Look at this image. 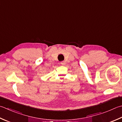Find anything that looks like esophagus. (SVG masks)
Returning a JSON list of instances; mask_svg holds the SVG:
<instances>
[{
    "instance_id": "esophagus-1",
    "label": "esophagus",
    "mask_w": 122,
    "mask_h": 122,
    "mask_svg": "<svg viewBox=\"0 0 122 122\" xmlns=\"http://www.w3.org/2000/svg\"><path fill=\"white\" fill-rule=\"evenodd\" d=\"M61 64H62V65H64V64H66V62L64 61H61Z\"/></svg>"
}]
</instances>
